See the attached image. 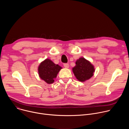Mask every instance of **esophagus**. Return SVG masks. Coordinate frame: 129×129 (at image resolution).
I'll list each match as a JSON object with an SVG mask.
<instances>
[{
  "label": "esophagus",
  "mask_w": 129,
  "mask_h": 129,
  "mask_svg": "<svg viewBox=\"0 0 129 129\" xmlns=\"http://www.w3.org/2000/svg\"><path fill=\"white\" fill-rule=\"evenodd\" d=\"M64 66L66 68H68L69 67V64L68 63H64Z\"/></svg>",
  "instance_id": "obj_1"
}]
</instances>
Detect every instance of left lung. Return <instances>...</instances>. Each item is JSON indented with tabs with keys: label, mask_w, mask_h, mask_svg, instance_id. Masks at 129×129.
Masks as SVG:
<instances>
[{
	"label": "left lung",
	"mask_w": 129,
	"mask_h": 129,
	"mask_svg": "<svg viewBox=\"0 0 129 129\" xmlns=\"http://www.w3.org/2000/svg\"><path fill=\"white\" fill-rule=\"evenodd\" d=\"M76 64V66L72 68V71L79 81L84 82L93 76L94 67L85 58H80Z\"/></svg>",
	"instance_id": "left-lung-1"
}]
</instances>
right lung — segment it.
Returning a JSON list of instances; mask_svg holds the SVG:
<instances>
[{
    "instance_id": "right-lung-1",
    "label": "right lung",
    "mask_w": 129,
    "mask_h": 129,
    "mask_svg": "<svg viewBox=\"0 0 129 129\" xmlns=\"http://www.w3.org/2000/svg\"><path fill=\"white\" fill-rule=\"evenodd\" d=\"M62 68L59 65L55 64L49 59H46L39 66L38 72L40 78L47 84H51L57 77L58 72Z\"/></svg>"
}]
</instances>
